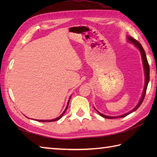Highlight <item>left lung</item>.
I'll use <instances>...</instances> for the list:
<instances>
[{
  "mask_svg": "<svg viewBox=\"0 0 157 157\" xmlns=\"http://www.w3.org/2000/svg\"><path fill=\"white\" fill-rule=\"evenodd\" d=\"M128 40L129 42L133 43V44H134L136 46V47H137L139 49V51H140V53H141L142 59V62H143V66H144V75H145V85H144V91H143L142 97H141L140 100L138 104L136 105V107H134V109H133L132 111H130L129 112L125 113V114H123L122 115L117 116V117H110V116H107V115H105L102 114V113H101L100 112H98L97 110H96L94 108L96 111L99 113V115H101V116H102V117H104V118H106V119H115V118H119V117H124L128 115L129 114H130V113H132L133 112H134L135 111H136V110H137L140 107V106L141 105V104L142 103L143 101H144V97H145L146 89H147L149 79H150V67H149V65H148V60H147V58H146V53H145L144 50V48H143V47L142 46L140 43L138 41L136 40V39L131 37V36H128Z\"/></svg>",
  "mask_w": 157,
  "mask_h": 157,
  "instance_id": "8db88e82",
  "label": "left lung"
}]
</instances>
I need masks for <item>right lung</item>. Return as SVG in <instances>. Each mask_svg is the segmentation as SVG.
<instances>
[{"instance_id":"add662e5","label":"right lung","mask_w":157,"mask_h":157,"mask_svg":"<svg viewBox=\"0 0 157 157\" xmlns=\"http://www.w3.org/2000/svg\"><path fill=\"white\" fill-rule=\"evenodd\" d=\"M70 99H71V96H70V98H69V101H68V102H67V106H66V108H65V111H63V113H62V114L60 115L59 117H56V118H55V119H52V120H36V121H42V122H51V121H57V120H59V119H61L62 117H63V115H64V113H65V111H67V108H68V105H69V101H70Z\"/></svg>"}]
</instances>
